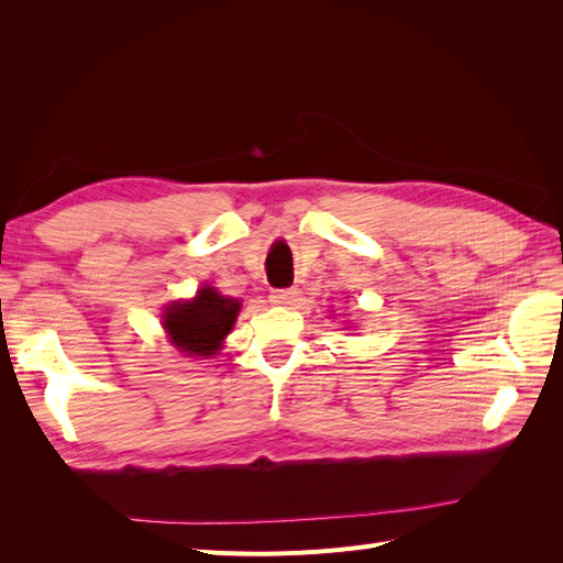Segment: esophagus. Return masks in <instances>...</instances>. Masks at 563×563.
<instances>
[{"label":"esophagus","instance_id":"34e87169","mask_svg":"<svg viewBox=\"0 0 563 563\" xmlns=\"http://www.w3.org/2000/svg\"><path fill=\"white\" fill-rule=\"evenodd\" d=\"M296 296H298L296 288H279V291H272L269 302L272 305H291L296 300Z\"/></svg>","mask_w":563,"mask_h":563}]
</instances>
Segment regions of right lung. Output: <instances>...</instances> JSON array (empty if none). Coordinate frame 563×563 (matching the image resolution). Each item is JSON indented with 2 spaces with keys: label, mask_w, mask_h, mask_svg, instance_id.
<instances>
[{
  "label": "right lung",
  "mask_w": 563,
  "mask_h": 563,
  "mask_svg": "<svg viewBox=\"0 0 563 563\" xmlns=\"http://www.w3.org/2000/svg\"><path fill=\"white\" fill-rule=\"evenodd\" d=\"M242 302L220 296L213 286H201L192 300L166 305L162 323L172 343L185 356H213L232 331Z\"/></svg>",
  "instance_id": "obj_1"
}]
</instances>
